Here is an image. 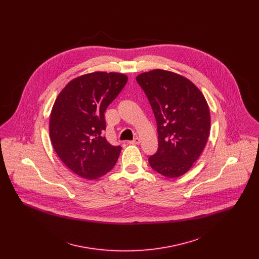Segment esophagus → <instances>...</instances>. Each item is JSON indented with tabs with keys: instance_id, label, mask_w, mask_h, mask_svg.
Returning <instances> with one entry per match:
<instances>
[{
	"instance_id": "esophagus-1",
	"label": "esophagus",
	"mask_w": 259,
	"mask_h": 259,
	"mask_svg": "<svg viewBox=\"0 0 259 259\" xmlns=\"http://www.w3.org/2000/svg\"><path fill=\"white\" fill-rule=\"evenodd\" d=\"M140 142H141V140L139 138H135L133 141H130L129 144H131V145H139Z\"/></svg>"
}]
</instances>
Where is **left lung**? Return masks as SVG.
<instances>
[{
	"label": "left lung",
	"instance_id": "1",
	"mask_svg": "<svg viewBox=\"0 0 259 259\" xmlns=\"http://www.w3.org/2000/svg\"><path fill=\"white\" fill-rule=\"evenodd\" d=\"M157 124L158 149L150 167L166 178L185 175L197 160L209 135V106L202 92L181 74L152 70L139 74Z\"/></svg>",
	"mask_w": 259,
	"mask_h": 259
}]
</instances>
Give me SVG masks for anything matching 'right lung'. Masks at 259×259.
Returning a JSON list of instances; mask_svg holds the SVG:
<instances>
[{
	"label": "right lung",
	"mask_w": 259,
	"mask_h": 259,
	"mask_svg": "<svg viewBox=\"0 0 259 259\" xmlns=\"http://www.w3.org/2000/svg\"><path fill=\"white\" fill-rule=\"evenodd\" d=\"M128 77L95 72L70 81L55 100L50 113L51 144L62 162L77 176L95 180L110 172L121 151L103 135L105 111Z\"/></svg>",
	"instance_id": "right-lung-1"
}]
</instances>
